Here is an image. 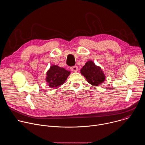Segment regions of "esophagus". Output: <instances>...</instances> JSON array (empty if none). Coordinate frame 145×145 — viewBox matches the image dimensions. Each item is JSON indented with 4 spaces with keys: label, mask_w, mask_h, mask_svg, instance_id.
Here are the masks:
<instances>
[{
    "label": "esophagus",
    "mask_w": 145,
    "mask_h": 145,
    "mask_svg": "<svg viewBox=\"0 0 145 145\" xmlns=\"http://www.w3.org/2000/svg\"><path fill=\"white\" fill-rule=\"evenodd\" d=\"M71 70L73 72H77L78 71V67L77 66H73V67H72L70 68Z\"/></svg>",
    "instance_id": "esophagus-1"
}]
</instances>
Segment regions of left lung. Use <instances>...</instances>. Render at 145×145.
I'll return each instance as SVG.
<instances>
[{
  "label": "left lung",
  "mask_w": 145,
  "mask_h": 145,
  "mask_svg": "<svg viewBox=\"0 0 145 145\" xmlns=\"http://www.w3.org/2000/svg\"><path fill=\"white\" fill-rule=\"evenodd\" d=\"M81 73L83 75L87 81L92 86H98L105 81V74L100 67L96 66L92 61L86 63L80 70Z\"/></svg>",
  "instance_id": "obj_1"
}]
</instances>
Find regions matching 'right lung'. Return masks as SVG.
I'll use <instances>...</instances> for the list:
<instances>
[{
	"label": "right lung",
	"mask_w": 145,
	"mask_h": 145,
	"mask_svg": "<svg viewBox=\"0 0 145 145\" xmlns=\"http://www.w3.org/2000/svg\"><path fill=\"white\" fill-rule=\"evenodd\" d=\"M70 73L65 69L54 65L47 72L46 81L49 87L57 88L64 83Z\"/></svg>",
	"instance_id": "1"
}]
</instances>
